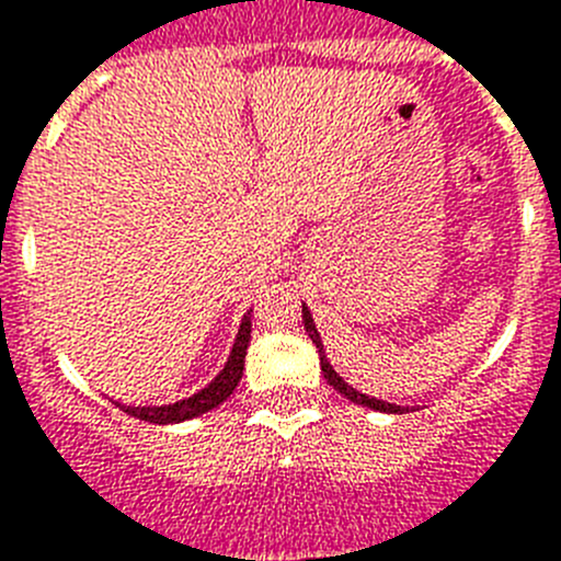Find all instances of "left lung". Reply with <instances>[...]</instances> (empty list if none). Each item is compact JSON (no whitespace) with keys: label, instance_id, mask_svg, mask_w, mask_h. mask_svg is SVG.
I'll use <instances>...</instances> for the list:
<instances>
[{"label":"left lung","instance_id":"8db88e82","mask_svg":"<svg viewBox=\"0 0 561 561\" xmlns=\"http://www.w3.org/2000/svg\"><path fill=\"white\" fill-rule=\"evenodd\" d=\"M304 325H306V331H309L311 342H314V345H317V351H320V368H323V376H325V379H329V385H334V390H340V393L345 396V399H351V401H354V404H362V408L379 410V413H404V410H410V408H399V404H390V401L370 399V396L359 393V390H354V388H351L348 381L342 379V376L336 374L334 368H331V362L325 359L323 342H320V334H317V329H314V320H311V314H309V306H306V304H304Z\"/></svg>","mask_w":561,"mask_h":561}]
</instances>
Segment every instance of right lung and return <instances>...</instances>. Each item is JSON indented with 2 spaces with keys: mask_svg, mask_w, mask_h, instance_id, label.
Segmentation results:
<instances>
[{
  "mask_svg": "<svg viewBox=\"0 0 561 561\" xmlns=\"http://www.w3.org/2000/svg\"><path fill=\"white\" fill-rule=\"evenodd\" d=\"M250 331H252V323H250V311H247L244 320H241V329H238L236 345H232L225 370H221V374L216 376L205 390L193 393L191 399H182L176 401V404H165V408H123V404H117V408H123L128 415H134V419L148 421V424H176V421H187V419H196V415L202 413H210L213 408H219L221 401L230 399L232 390L238 388V379H241V374H244V356H247V345H250Z\"/></svg>",
  "mask_w": 561,
  "mask_h": 561,
  "instance_id": "1",
  "label": "right lung"
}]
</instances>
